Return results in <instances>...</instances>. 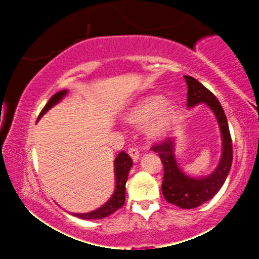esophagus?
<instances>
[{
  "label": "esophagus",
  "instance_id": "1",
  "mask_svg": "<svg viewBox=\"0 0 259 259\" xmlns=\"http://www.w3.org/2000/svg\"><path fill=\"white\" fill-rule=\"evenodd\" d=\"M129 156L132 157V159L134 160V162H136V160H138L139 158H140V152L138 150H136V148H130L129 150Z\"/></svg>",
  "mask_w": 259,
  "mask_h": 259
}]
</instances>
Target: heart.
<instances>
[{
    "mask_svg": "<svg viewBox=\"0 0 259 259\" xmlns=\"http://www.w3.org/2000/svg\"><path fill=\"white\" fill-rule=\"evenodd\" d=\"M178 115L179 107L174 102H165L163 96L153 95L138 101L126 113L125 121L138 127L147 124V135L159 139L170 129Z\"/></svg>",
    "mask_w": 259,
    "mask_h": 259,
    "instance_id": "obj_1",
    "label": "heart"
}]
</instances>
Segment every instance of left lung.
<instances>
[{
    "instance_id": "obj_1",
    "label": "left lung",
    "mask_w": 259,
    "mask_h": 259,
    "mask_svg": "<svg viewBox=\"0 0 259 259\" xmlns=\"http://www.w3.org/2000/svg\"><path fill=\"white\" fill-rule=\"evenodd\" d=\"M187 85V107L198 103H206L215 114L221 127L223 139V152L218 167L206 178H191L184 174L178 167L174 156V141L171 139L163 140L153 145L151 150L158 153L164 168L162 192L167 202L175 206L191 209L209 201L227 179L233 163V141H231L229 125L223 107L217 97L200 81L192 76H184Z\"/></svg>"
}]
</instances>
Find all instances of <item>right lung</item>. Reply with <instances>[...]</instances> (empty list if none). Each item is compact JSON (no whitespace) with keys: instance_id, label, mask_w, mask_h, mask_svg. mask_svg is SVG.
<instances>
[{"instance_id":"add662e5","label":"right lung","mask_w":259,"mask_h":259,"mask_svg":"<svg viewBox=\"0 0 259 259\" xmlns=\"http://www.w3.org/2000/svg\"><path fill=\"white\" fill-rule=\"evenodd\" d=\"M67 95V90L58 91L57 94H55L50 99L49 102L45 105L42 111L38 114L37 120L49 111L51 107H53L56 103H58L63 97ZM133 167V159L130 158V156L127 153L121 151V152L115 157L114 159V173H115V190L114 194L107 203L103 204L102 207H100L99 209L92 210L90 213H80V214L74 215L78 217L81 219H102L105 217L111 215L113 212H115L117 209H119L120 207H123L124 202H125V184L127 180V175H129L130 169Z\"/></svg>"}]
</instances>
